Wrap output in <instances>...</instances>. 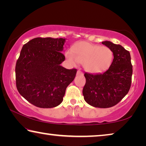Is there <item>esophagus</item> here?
<instances>
[{
	"label": "esophagus",
	"instance_id": "34e87169",
	"mask_svg": "<svg viewBox=\"0 0 146 146\" xmlns=\"http://www.w3.org/2000/svg\"><path fill=\"white\" fill-rule=\"evenodd\" d=\"M76 75H82V76L83 73L81 71L78 70V71H77V72H76Z\"/></svg>",
	"mask_w": 146,
	"mask_h": 146
}]
</instances>
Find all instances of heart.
I'll list each match as a JSON object with an SVG mask.
<instances>
[{
	"label": "heart",
	"mask_w": 146,
	"mask_h": 146,
	"mask_svg": "<svg viewBox=\"0 0 146 146\" xmlns=\"http://www.w3.org/2000/svg\"><path fill=\"white\" fill-rule=\"evenodd\" d=\"M66 57L72 65L83 64L84 70L90 73H102L111 66L114 54L108 46H100L88 42H78L75 44L72 51L66 52Z\"/></svg>",
	"instance_id": "b5f03b06"
}]
</instances>
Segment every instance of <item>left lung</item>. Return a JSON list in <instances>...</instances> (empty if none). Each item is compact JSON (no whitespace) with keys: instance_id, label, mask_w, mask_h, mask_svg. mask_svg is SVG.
Returning a JSON list of instances; mask_svg holds the SVG:
<instances>
[{"instance_id":"obj_1","label":"left lung","mask_w":146,"mask_h":146,"mask_svg":"<svg viewBox=\"0 0 146 146\" xmlns=\"http://www.w3.org/2000/svg\"><path fill=\"white\" fill-rule=\"evenodd\" d=\"M102 44L113 50V63L102 74L86 73L82 93L88 104L108 108L117 104L127 94L131 84L133 66L129 52L122 46L107 40Z\"/></svg>"}]
</instances>
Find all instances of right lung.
I'll list each match as a JSON object with an SVG mask.
<instances>
[{
  "mask_svg": "<svg viewBox=\"0 0 146 146\" xmlns=\"http://www.w3.org/2000/svg\"><path fill=\"white\" fill-rule=\"evenodd\" d=\"M66 38H35L24 44L15 66L16 86L29 103L40 108L60 104L76 69L60 66Z\"/></svg>",
  "mask_w": 146,
  "mask_h": 146,
  "instance_id": "obj_1",
  "label": "right lung"
}]
</instances>
